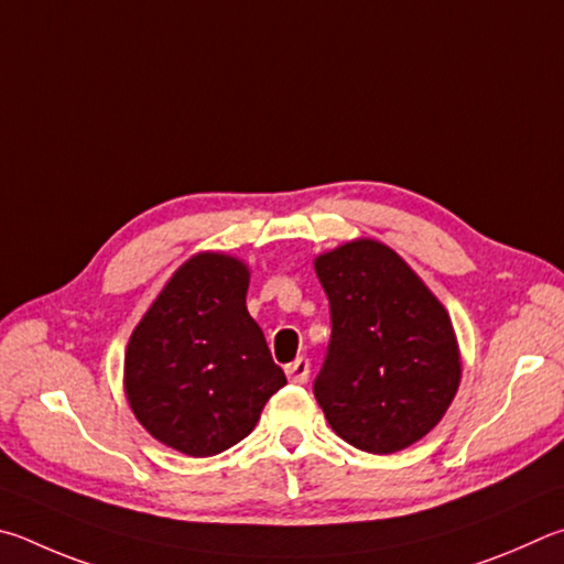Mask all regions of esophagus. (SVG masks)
<instances>
[{"mask_svg":"<svg viewBox=\"0 0 564 564\" xmlns=\"http://www.w3.org/2000/svg\"><path fill=\"white\" fill-rule=\"evenodd\" d=\"M284 371H288V379L292 383H304V381L310 379V359H304V357L294 359L292 364H288V367H284Z\"/></svg>","mask_w":564,"mask_h":564,"instance_id":"esophagus-1","label":"esophagus"}]
</instances>
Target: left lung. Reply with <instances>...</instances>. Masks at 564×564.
<instances>
[{
  "label": "left lung",
  "instance_id": "left-lung-1",
  "mask_svg": "<svg viewBox=\"0 0 564 564\" xmlns=\"http://www.w3.org/2000/svg\"><path fill=\"white\" fill-rule=\"evenodd\" d=\"M332 341L314 397L354 448L397 453L438 426L460 387L451 314L389 245L357 237L314 257Z\"/></svg>",
  "mask_w": 564,
  "mask_h": 564
}]
</instances>
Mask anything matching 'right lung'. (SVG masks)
Returning <instances> with one entry per match:
<instances>
[{
  "label": "right lung",
  "instance_id": "obj_1",
  "mask_svg": "<svg viewBox=\"0 0 564 564\" xmlns=\"http://www.w3.org/2000/svg\"><path fill=\"white\" fill-rule=\"evenodd\" d=\"M250 267L205 250L177 267L128 339L123 391L163 446L217 456L260 421L288 379L247 312Z\"/></svg>",
  "mask_w": 564,
  "mask_h": 564
}]
</instances>
